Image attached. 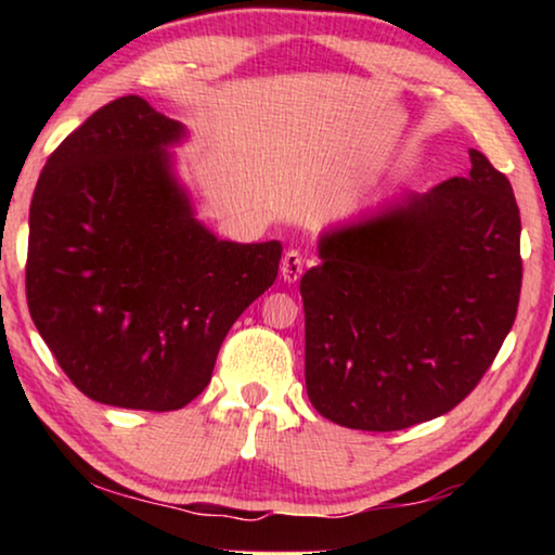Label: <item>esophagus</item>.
Here are the masks:
<instances>
[{
  "instance_id": "1",
  "label": "esophagus",
  "mask_w": 555,
  "mask_h": 555,
  "mask_svg": "<svg viewBox=\"0 0 555 555\" xmlns=\"http://www.w3.org/2000/svg\"><path fill=\"white\" fill-rule=\"evenodd\" d=\"M306 270V255L300 249H287L283 255V262H280V272H283V280L287 283H295Z\"/></svg>"
}]
</instances>
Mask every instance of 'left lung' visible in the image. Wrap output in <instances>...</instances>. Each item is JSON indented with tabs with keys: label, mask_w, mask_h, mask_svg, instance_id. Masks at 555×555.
<instances>
[{
	"label": "left lung",
	"mask_w": 555,
	"mask_h": 555,
	"mask_svg": "<svg viewBox=\"0 0 555 555\" xmlns=\"http://www.w3.org/2000/svg\"><path fill=\"white\" fill-rule=\"evenodd\" d=\"M429 194L321 240L300 280L306 389L325 420L397 431L480 384L520 300V211L480 151Z\"/></svg>",
	"instance_id": "8db88e82"
}]
</instances>
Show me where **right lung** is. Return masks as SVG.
Masks as SVG:
<instances>
[{
  "label": "right lung",
  "instance_id": "right-lung-1",
  "mask_svg": "<svg viewBox=\"0 0 555 555\" xmlns=\"http://www.w3.org/2000/svg\"><path fill=\"white\" fill-rule=\"evenodd\" d=\"M181 135L139 95L111 101L52 151L29 204V315L101 404L186 406L278 278L280 242L237 245L196 222L164 151Z\"/></svg>",
  "mask_w": 555,
  "mask_h": 555
}]
</instances>
